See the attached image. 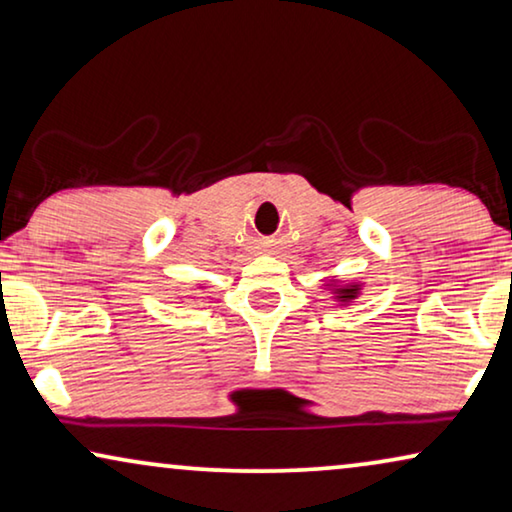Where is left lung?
<instances>
[{
	"label": "left lung",
	"instance_id": "left-lung-1",
	"mask_svg": "<svg viewBox=\"0 0 512 512\" xmlns=\"http://www.w3.org/2000/svg\"><path fill=\"white\" fill-rule=\"evenodd\" d=\"M354 294L356 289H345V292H342V299H354Z\"/></svg>",
	"mask_w": 512,
	"mask_h": 512
}]
</instances>
